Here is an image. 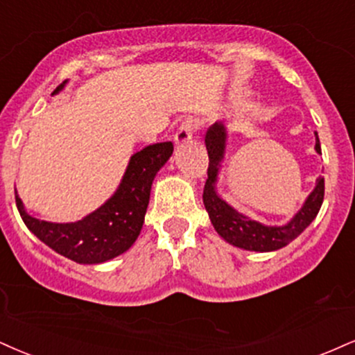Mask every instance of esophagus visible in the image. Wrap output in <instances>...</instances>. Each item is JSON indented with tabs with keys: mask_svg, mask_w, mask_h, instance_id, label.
<instances>
[{
	"mask_svg": "<svg viewBox=\"0 0 355 355\" xmlns=\"http://www.w3.org/2000/svg\"><path fill=\"white\" fill-rule=\"evenodd\" d=\"M198 129H200L198 119H193V117L185 119V121L180 123V127H178L177 134H175V140H177L178 144L189 142V140H191V137H193V134Z\"/></svg>",
	"mask_w": 355,
	"mask_h": 355,
	"instance_id": "esophagus-1",
	"label": "esophagus"
}]
</instances>
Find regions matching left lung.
<instances>
[{
	"label": "left lung",
	"instance_id": "left-lung-1",
	"mask_svg": "<svg viewBox=\"0 0 355 355\" xmlns=\"http://www.w3.org/2000/svg\"><path fill=\"white\" fill-rule=\"evenodd\" d=\"M205 145H207L210 164H208V178L203 189V203L216 233L230 245L248 251H259V253L276 251L296 240L311 225V221L318 216L324 200L322 177L318 178L314 190L306 198L301 210L293 216L291 221L283 226L263 225L259 221L248 218L243 213H238L216 193V180H218V172L226 147V127L223 122H215L207 130ZM314 148L315 152L321 153L318 132H315Z\"/></svg>",
	"mask_w": 355,
	"mask_h": 355
}]
</instances>
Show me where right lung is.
I'll return each instance as SVG.
<instances>
[{
	"label": "right lung",
	"instance_id": "add662e5",
	"mask_svg": "<svg viewBox=\"0 0 355 355\" xmlns=\"http://www.w3.org/2000/svg\"><path fill=\"white\" fill-rule=\"evenodd\" d=\"M62 83L53 92L64 89ZM173 144L148 145L130 157L121 185L96 211L74 223H51L28 215L16 195V207L29 232L53 248L55 253L80 264L105 263L125 253L139 238L150 200L152 182L172 157Z\"/></svg>",
	"mask_w": 355,
	"mask_h": 355
}]
</instances>
